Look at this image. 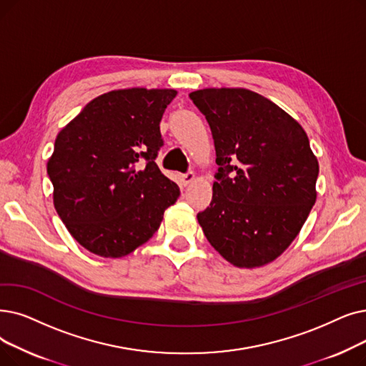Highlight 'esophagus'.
<instances>
[{"label": "esophagus", "mask_w": 366, "mask_h": 366, "mask_svg": "<svg viewBox=\"0 0 366 366\" xmlns=\"http://www.w3.org/2000/svg\"><path fill=\"white\" fill-rule=\"evenodd\" d=\"M194 179H196L194 172H188V173H185V174H182V177H181V182H182V185H185V187L192 184Z\"/></svg>", "instance_id": "esophagus-1"}]
</instances>
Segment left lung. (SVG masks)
Masks as SVG:
<instances>
[{"instance_id":"8db88e82","label":"left lung","mask_w":366,"mask_h":366,"mask_svg":"<svg viewBox=\"0 0 366 366\" xmlns=\"http://www.w3.org/2000/svg\"><path fill=\"white\" fill-rule=\"evenodd\" d=\"M189 99L208 121L218 173L197 214L209 244L236 267H260L290 247L317 199L319 162L302 125L245 88H204Z\"/></svg>"}]
</instances>
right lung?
Returning a JSON list of instances; mask_svg holds the SVG:
<instances>
[{
  "mask_svg": "<svg viewBox=\"0 0 366 366\" xmlns=\"http://www.w3.org/2000/svg\"><path fill=\"white\" fill-rule=\"evenodd\" d=\"M177 89H115L91 100L47 160L54 206L85 249L119 259L148 242L179 187L155 163L160 122Z\"/></svg>",
  "mask_w": 366,
  "mask_h": 366,
  "instance_id": "obj_1",
  "label": "right lung"
}]
</instances>
